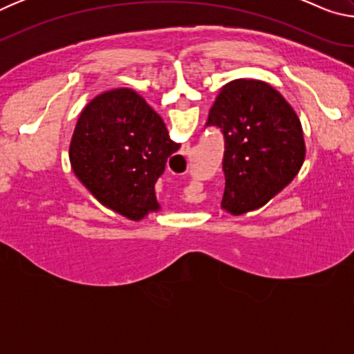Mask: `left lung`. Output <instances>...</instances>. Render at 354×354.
<instances>
[{
	"mask_svg": "<svg viewBox=\"0 0 354 354\" xmlns=\"http://www.w3.org/2000/svg\"><path fill=\"white\" fill-rule=\"evenodd\" d=\"M225 140L221 207L232 215L253 211L289 184L304 160V139L292 106L267 82L236 80L221 88L206 128Z\"/></svg>",
	"mask_w": 354,
	"mask_h": 354,
	"instance_id": "left-lung-1",
	"label": "left lung"
}]
</instances>
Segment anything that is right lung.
<instances>
[{"instance_id":"add662e5","label":"right lung","mask_w":354,"mask_h":354,"mask_svg":"<svg viewBox=\"0 0 354 354\" xmlns=\"http://www.w3.org/2000/svg\"><path fill=\"white\" fill-rule=\"evenodd\" d=\"M178 149L164 120L140 95L115 88L84 107L70 143V162L101 205L140 220L159 209L154 183Z\"/></svg>"}]
</instances>
